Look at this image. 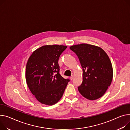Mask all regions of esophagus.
<instances>
[{
    "label": "esophagus",
    "instance_id": "34e87169",
    "mask_svg": "<svg viewBox=\"0 0 130 130\" xmlns=\"http://www.w3.org/2000/svg\"><path fill=\"white\" fill-rule=\"evenodd\" d=\"M73 78H74V76L73 75H72L71 77H70V79H71V80H73Z\"/></svg>",
    "mask_w": 130,
    "mask_h": 130
}]
</instances>
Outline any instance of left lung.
Masks as SVG:
<instances>
[{"label": "left lung", "instance_id": "left-lung-1", "mask_svg": "<svg viewBox=\"0 0 130 130\" xmlns=\"http://www.w3.org/2000/svg\"><path fill=\"white\" fill-rule=\"evenodd\" d=\"M70 48L78 57L83 68L79 92L90 100L101 97L113 78V68L108 55L101 47L86 43L72 45Z\"/></svg>", "mask_w": 130, "mask_h": 130}]
</instances>
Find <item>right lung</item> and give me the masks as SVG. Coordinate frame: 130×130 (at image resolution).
<instances>
[{
	"label": "right lung",
	"instance_id": "add662e5",
	"mask_svg": "<svg viewBox=\"0 0 130 130\" xmlns=\"http://www.w3.org/2000/svg\"><path fill=\"white\" fill-rule=\"evenodd\" d=\"M67 46L46 45L33 52L26 65L25 79L34 97L42 104L56 103L70 81L59 73L58 60Z\"/></svg>",
	"mask_w": 130,
	"mask_h": 130
}]
</instances>
